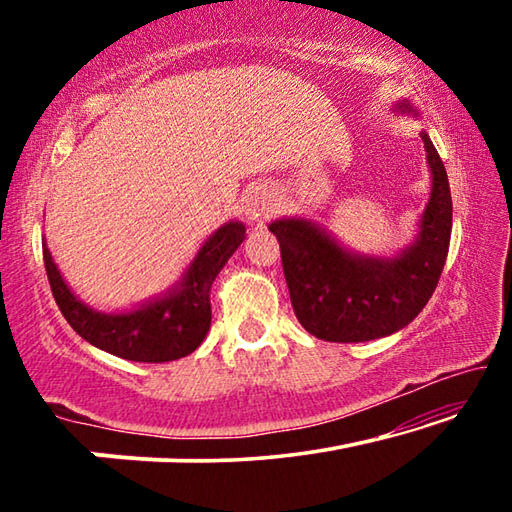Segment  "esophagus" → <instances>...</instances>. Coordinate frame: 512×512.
I'll use <instances>...</instances> for the list:
<instances>
[{
  "mask_svg": "<svg viewBox=\"0 0 512 512\" xmlns=\"http://www.w3.org/2000/svg\"><path fill=\"white\" fill-rule=\"evenodd\" d=\"M273 210H275L273 196L266 194L264 189H257V192L250 194L248 205H246V216L250 221H264L273 214Z\"/></svg>",
  "mask_w": 512,
  "mask_h": 512,
  "instance_id": "34e87169",
  "label": "esophagus"
}]
</instances>
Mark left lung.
<instances>
[{"label": "left lung", "mask_w": 512, "mask_h": 512, "mask_svg": "<svg viewBox=\"0 0 512 512\" xmlns=\"http://www.w3.org/2000/svg\"><path fill=\"white\" fill-rule=\"evenodd\" d=\"M395 112L418 117L406 99L395 103ZM420 137L427 151L431 192L418 221V235L397 255L354 253L305 216H284L268 225L280 241L293 311L316 339H384L409 325L436 289L452 237V194L436 146L427 131Z\"/></svg>", "instance_id": "left-lung-1"}]
</instances>
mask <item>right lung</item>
Instances as JSON below:
<instances>
[{
    "mask_svg": "<svg viewBox=\"0 0 512 512\" xmlns=\"http://www.w3.org/2000/svg\"><path fill=\"white\" fill-rule=\"evenodd\" d=\"M244 239V223H223L203 241L173 287L124 311H97L85 305L60 275L47 239L42 241V255L56 305L81 339L119 359L164 363L187 357L203 343L212 325L210 289Z\"/></svg>",
    "mask_w": 512,
    "mask_h": 512,
    "instance_id": "obj_1",
    "label": "right lung"
}]
</instances>
